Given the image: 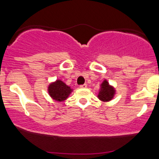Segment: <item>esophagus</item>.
I'll use <instances>...</instances> for the list:
<instances>
[{
    "instance_id": "34e87169",
    "label": "esophagus",
    "mask_w": 159,
    "mask_h": 159,
    "mask_svg": "<svg viewBox=\"0 0 159 159\" xmlns=\"http://www.w3.org/2000/svg\"><path fill=\"white\" fill-rule=\"evenodd\" d=\"M80 88H81V89H85V88H87V84H81V85H80Z\"/></svg>"
}]
</instances>
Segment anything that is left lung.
Wrapping results in <instances>:
<instances>
[{
  "label": "left lung",
  "instance_id": "obj_1",
  "mask_svg": "<svg viewBox=\"0 0 159 159\" xmlns=\"http://www.w3.org/2000/svg\"><path fill=\"white\" fill-rule=\"evenodd\" d=\"M115 95V89L112 86L109 85L108 81L104 80L101 84V89L98 92V97L101 101L109 102L113 98Z\"/></svg>",
  "mask_w": 159,
  "mask_h": 159
}]
</instances>
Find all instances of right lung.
I'll return each instance as SVG.
<instances>
[{"label":"right lung","instance_id":"1","mask_svg":"<svg viewBox=\"0 0 159 159\" xmlns=\"http://www.w3.org/2000/svg\"><path fill=\"white\" fill-rule=\"evenodd\" d=\"M72 92V89L61 80H57L51 83L48 87V92L51 98L57 102H62L67 99Z\"/></svg>","mask_w":159,"mask_h":159}]
</instances>
